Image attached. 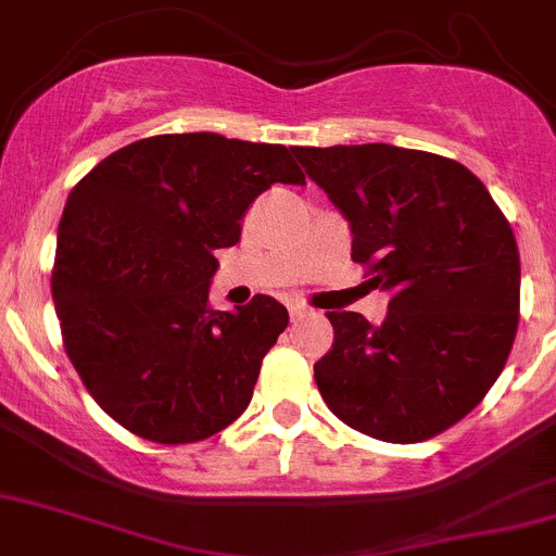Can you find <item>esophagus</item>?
Here are the masks:
<instances>
[{"label":"esophagus","instance_id":"1","mask_svg":"<svg viewBox=\"0 0 556 556\" xmlns=\"http://www.w3.org/2000/svg\"><path fill=\"white\" fill-rule=\"evenodd\" d=\"M305 314H308V308H305L303 303H292V305H289V316H292V321L294 319H303Z\"/></svg>","mask_w":556,"mask_h":556}]
</instances>
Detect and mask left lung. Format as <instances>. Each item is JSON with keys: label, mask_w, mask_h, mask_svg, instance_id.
<instances>
[{"label": "left lung", "mask_w": 556, "mask_h": 556, "mask_svg": "<svg viewBox=\"0 0 556 556\" xmlns=\"http://www.w3.org/2000/svg\"><path fill=\"white\" fill-rule=\"evenodd\" d=\"M308 177L352 226V258L388 289L379 327L330 311L314 366L338 420L412 445L467 417L507 363L521 262L510 224L462 163L393 144L298 147Z\"/></svg>", "instance_id": "8db88e82"}]
</instances>
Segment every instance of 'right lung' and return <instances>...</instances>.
<instances>
[{"label":"right lung","instance_id":"obj_1","mask_svg":"<svg viewBox=\"0 0 556 556\" xmlns=\"http://www.w3.org/2000/svg\"><path fill=\"white\" fill-rule=\"evenodd\" d=\"M292 152L218 134L150 136L67 195L51 269L62 343L100 409L141 440L202 442L251 404L289 314L267 294L237 314L213 311L210 278L262 190L305 185Z\"/></svg>","mask_w":556,"mask_h":556}]
</instances>
